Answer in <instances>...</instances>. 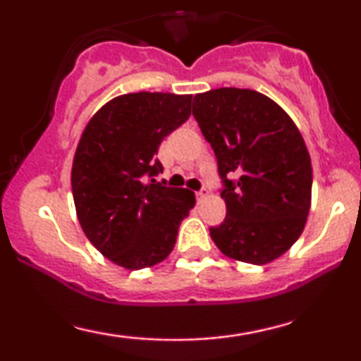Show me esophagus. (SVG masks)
<instances>
[{
	"instance_id": "1",
	"label": "esophagus",
	"mask_w": 361,
	"mask_h": 361,
	"mask_svg": "<svg viewBox=\"0 0 361 361\" xmlns=\"http://www.w3.org/2000/svg\"><path fill=\"white\" fill-rule=\"evenodd\" d=\"M205 197H207L205 190H202V192H197V198H198V200H204Z\"/></svg>"
}]
</instances>
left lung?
<instances>
[{
  "label": "left lung",
  "mask_w": 361,
  "mask_h": 361,
  "mask_svg": "<svg viewBox=\"0 0 361 361\" xmlns=\"http://www.w3.org/2000/svg\"><path fill=\"white\" fill-rule=\"evenodd\" d=\"M193 117L226 185L221 195L227 214L221 226L210 227L212 241L233 259L271 263L300 238L310 210L312 164L299 127L255 90L195 94Z\"/></svg>",
  "instance_id": "8db88e82"
}]
</instances>
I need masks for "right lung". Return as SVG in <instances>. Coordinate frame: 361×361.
I'll return each mask as SVG.
<instances>
[{
	"label": "right lung",
	"instance_id": "add662e5",
	"mask_svg": "<svg viewBox=\"0 0 361 361\" xmlns=\"http://www.w3.org/2000/svg\"><path fill=\"white\" fill-rule=\"evenodd\" d=\"M190 114L192 94H120L90 118L78 142L71 169L78 221L90 243L126 270L166 259L195 207L193 192L152 178L163 173L154 157L159 144Z\"/></svg>",
	"mask_w": 361,
	"mask_h": 361
}]
</instances>
